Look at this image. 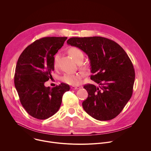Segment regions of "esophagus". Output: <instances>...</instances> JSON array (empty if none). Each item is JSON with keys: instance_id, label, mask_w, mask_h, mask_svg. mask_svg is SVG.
<instances>
[{"instance_id": "obj_1", "label": "esophagus", "mask_w": 151, "mask_h": 151, "mask_svg": "<svg viewBox=\"0 0 151 151\" xmlns=\"http://www.w3.org/2000/svg\"><path fill=\"white\" fill-rule=\"evenodd\" d=\"M81 87H79V86H77V87H75V86H72V87H70V88L72 90H78L79 88H81Z\"/></svg>"}]
</instances>
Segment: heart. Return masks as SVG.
I'll use <instances>...</instances> for the list:
<instances>
[{"mask_svg":"<svg viewBox=\"0 0 151 151\" xmlns=\"http://www.w3.org/2000/svg\"><path fill=\"white\" fill-rule=\"evenodd\" d=\"M69 54L71 57L74 59V60L76 63L82 62L83 61L84 55L81 50L76 47H72L69 48L68 51ZM60 58V54L57 53L54 55V60H53V64L54 68H57L58 59ZM83 69H85L86 67L82 66ZM83 75L82 73H75V74H71V73H67L65 74L61 78V81L70 85H78L80 83L83 77Z\"/></svg>","mask_w":151,"mask_h":151,"instance_id":"heart-1","label":"heart"}]
</instances>
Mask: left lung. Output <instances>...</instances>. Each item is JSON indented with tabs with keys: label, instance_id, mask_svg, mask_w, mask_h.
Instances as JSON below:
<instances>
[{
	"label": "left lung",
	"instance_id": "left-lung-1",
	"mask_svg": "<svg viewBox=\"0 0 151 151\" xmlns=\"http://www.w3.org/2000/svg\"><path fill=\"white\" fill-rule=\"evenodd\" d=\"M68 44L79 48L90 60V78L100 86L86 84L87 99L84 111L99 121L117 116L132 97L135 72L131 60L117 43L107 38L93 36L71 37Z\"/></svg>",
	"mask_w": 151,
	"mask_h": 151
}]
</instances>
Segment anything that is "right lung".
<instances>
[{"instance_id": "right-lung-1", "label": "right lung", "mask_w": 151, "mask_h": 151, "mask_svg": "<svg viewBox=\"0 0 151 151\" xmlns=\"http://www.w3.org/2000/svg\"><path fill=\"white\" fill-rule=\"evenodd\" d=\"M67 37H45L35 40L18 58L14 84L20 102L33 118L46 119L59 109L64 93L69 85L61 83L55 87H46L45 82L52 78L54 56Z\"/></svg>"}]
</instances>
